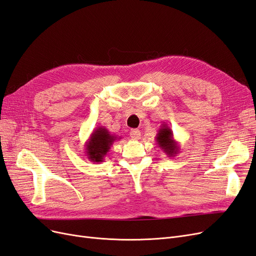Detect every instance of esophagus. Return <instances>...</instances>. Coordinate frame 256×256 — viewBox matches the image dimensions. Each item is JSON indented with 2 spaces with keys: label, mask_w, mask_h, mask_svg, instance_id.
<instances>
[{
  "label": "esophagus",
  "mask_w": 256,
  "mask_h": 256,
  "mask_svg": "<svg viewBox=\"0 0 256 256\" xmlns=\"http://www.w3.org/2000/svg\"><path fill=\"white\" fill-rule=\"evenodd\" d=\"M130 136L132 140H140L141 138V131L138 129H132L130 131Z\"/></svg>",
  "instance_id": "obj_1"
}]
</instances>
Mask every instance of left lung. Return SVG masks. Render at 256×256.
Segmentation results:
<instances>
[{
    "label": "left lung",
    "mask_w": 256,
    "mask_h": 256,
    "mask_svg": "<svg viewBox=\"0 0 256 256\" xmlns=\"http://www.w3.org/2000/svg\"><path fill=\"white\" fill-rule=\"evenodd\" d=\"M156 142L168 157H175L180 152V144L175 141L173 131L166 124H162L156 136Z\"/></svg>",
    "instance_id": "left-lung-1"
}]
</instances>
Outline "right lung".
Returning <instances> with one entry per match:
<instances>
[{
  "instance_id": "1",
  "label": "right lung",
  "mask_w": 256,
  "mask_h": 256,
  "mask_svg": "<svg viewBox=\"0 0 256 256\" xmlns=\"http://www.w3.org/2000/svg\"><path fill=\"white\" fill-rule=\"evenodd\" d=\"M120 138L112 134L106 127H97L92 130L88 140L85 142V154L92 162H102L114 142Z\"/></svg>"
}]
</instances>
